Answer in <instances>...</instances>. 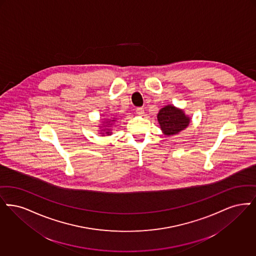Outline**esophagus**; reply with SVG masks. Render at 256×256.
Returning a JSON list of instances; mask_svg holds the SVG:
<instances>
[{"instance_id": "1", "label": "esophagus", "mask_w": 256, "mask_h": 256, "mask_svg": "<svg viewBox=\"0 0 256 256\" xmlns=\"http://www.w3.org/2000/svg\"><path fill=\"white\" fill-rule=\"evenodd\" d=\"M136 114H138V116H144V109L142 108V107H138V108L136 109Z\"/></svg>"}]
</instances>
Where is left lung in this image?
<instances>
[{
    "instance_id": "8db88e82",
    "label": "left lung",
    "mask_w": 256,
    "mask_h": 256,
    "mask_svg": "<svg viewBox=\"0 0 256 256\" xmlns=\"http://www.w3.org/2000/svg\"><path fill=\"white\" fill-rule=\"evenodd\" d=\"M189 120V118L184 114V111L178 110L172 105H167L158 114V122L162 132L167 136L176 134L186 128Z\"/></svg>"
}]
</instances>
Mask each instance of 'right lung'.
Wrapping results in <instances>:
<instances>
[{"label": "right lung", "instance_id": "right-lung-1", "mask_svg": "<svg viewBox=\"0 0 256 256\" xmlns=\"http://www.w3.org/2000/svg\"><path fill=\"white\" fill-rule=\"evenodd\" d=\"M111 122H114V120H111ZM111 122H108V120H106L105 122L110 123ZM108 125H109V124H108ZM106 126H107V125H106ZM101 131H103V130H101ZM109 131H110V130H109V129H107V131H106V134H110V133H111V132H109Z\"/></svg>", "mask_w": 256, "mask_h": 256}]
</instances>
